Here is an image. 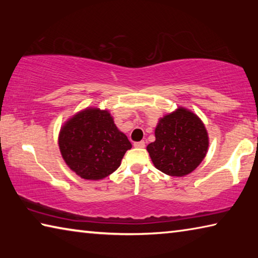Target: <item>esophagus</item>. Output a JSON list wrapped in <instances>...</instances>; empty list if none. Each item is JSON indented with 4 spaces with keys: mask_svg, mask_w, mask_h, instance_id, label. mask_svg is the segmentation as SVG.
<instances>
[{
    "mask_svg": "<svg viewBox=\"0 0 258 258\" xmlns=\"http://www.w3.org/2000/svg\"><path fill=\"white\" fill-rule=\"evenodd\" d=\"M135 148H145V146H146V143H145V141H140V142H134V145H133Z\"/></svg>",
    "mask_w": 258,
    "mask_h": 258,
    "instance_id": "obj_1",
    "label": "esophagus"
}]
</instances>
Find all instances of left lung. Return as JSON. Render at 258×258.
I'll return each mask as SVG.
<instances>
[{
	"mask_svg": "<svg viewBox=\"0 0 258 258\" xmlns=\"http://www.w3.org/2000/svg\"><path fill=\"white\" fill-rule=\"evenodd\" d=\"M155 137L147 150L155 167L169 176L182 177L194 172L208 151L209 138L205 124L183 107L159 118Z\"/></svg>",
	"mask_w": 258,
	"mask_h": 258,
	"instance_id": "left-lung-1",
	"label": "left lung"
}]
</instances>
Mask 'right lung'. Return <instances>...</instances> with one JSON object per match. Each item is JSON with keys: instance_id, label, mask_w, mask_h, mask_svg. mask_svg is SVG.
<instances>
[{"instance_id": "add662e5", "label": "right lung", "mask_w": 258, "mask_h": 258, "mask_svg": "<svg viewBox=\"0 0 258 258\" xmlns=\"http://www.w3.org/2000/svg\"><path fill=\"white\" fill-rule=\"evenodd\" d=\"M58 142L68 167L90 181L102 180L115 172L132 148L110 112L93 107L76 112L61 126Z\"/></svg>"}]
</instances>
